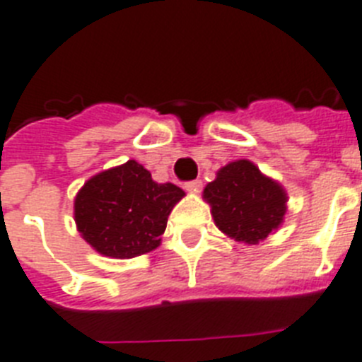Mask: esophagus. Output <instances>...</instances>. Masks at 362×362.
Instances as JSON below:
<instances>
[{
    "label": "esophagus",
    "instance_id": "1",
    "mask_svg": "<svg viewBox=\"0 0 362 362\" xmlns=\"http://www.w3.org/2000/svg\"><path fill=\"white\" fill-rule=\"evenodd\" d=\"M186 189L191 191V193H199L202 189V182L200 180H191L186 184Z\"/></svg>",
    "mask_w": 362,
    "mask_h": 362
}]
</instances>
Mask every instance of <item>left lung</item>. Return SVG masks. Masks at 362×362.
Returning a JSON list of instances; mask_svg holds the SVG:
<instances>
[{"mask_svg": "<svg viewBox=\"0 0 362 362\" xmlns=\"http://www.w3.org/2000/svg\"><path fill=\"white\" fill-rule=\"evenodd\" d=\"M215 226L239 243L257 245L284 224L287 191L250 160H235L217 171L202 193Z\"/></svg>", "mask_w": 362, "mask_h": 362, "instance_id": "8db88e82", "label": "left lung"}]
</instances>
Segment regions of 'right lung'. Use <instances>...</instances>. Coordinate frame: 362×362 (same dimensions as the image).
I'll list each match as a JSON object with an SVG mask.
<instances>
[{
  "instance_id": "obj_1",
  "label": "right lung",
  "mask_w": 362,
  "mask_h": 362,
  "mask_svg": "<svg viewBox=\"0 0 362 362\" xmlns=\"http://www.w3.org/2000/svg\"><path fill=\"white\" fill-rule=\"evenodd\" d=\"M186 193L158 184L136 160L97 173L84 182L73 202L78 233L101 256L130 259L162 243L167 217Z\"/></svg>"
}]
</instances>
